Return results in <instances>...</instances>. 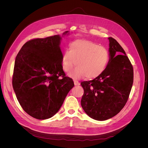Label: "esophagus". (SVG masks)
<instances>
[{"label": "esophagus", "mask_w": 148, "mask_h": 148, "mask_svg": "<svg viewBox=\"0 0 148 148\" xmlns=\"http://www.w3.org/2000/svg\"><path fill=\"white\" fill-rule=\"evenodd\" d=\"M74 84L75 86H78L80 84V83L78 81H77V80H74Z\"/></svg>", "instance_id": "34e87169"}]
</instances>
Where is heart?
Masks as SVG:
<instances>
[{"mask_svg":"<svg viewBox=\"0 0 148 148\" xmlns=\"http://www.w3.org/2000/svg\"><path fill=\"white\" fill-rule=\"evenodd\" d=\"M62 56V66L66 73L78 66L69 76L73 79L96 78L104 72L109 62V53L104 47L88 40H76Z\"/></svg>","mask_w":148,"mask_h":148,"instance_id":"1","label":"heart"}]
</instances>
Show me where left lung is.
Here are the masks:
<instances>
[{"mask_svg": "<svg viewBox=\"0 0 148 148\" xmlns=\"http://www.w3.org/2000/svg\"><path fill=\"white\" fill-rule=\"evenodd\" d=\"M109 41V62L99 77L81 83V105L91 118L106 120L119 113L126 104L133 83V69L125 51L112 38Z\"/></svg>", "mask_w": 148, "mask_h": 148, "instance_id": "obj_1", "label": "left lung"}]
</instances>
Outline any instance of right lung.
<instances>
[{
    "mask_svg": "<svg viewBox=\"0 0 148 148\" xmlns=\"http://www.w3.org/2000/svg\"><path fill=\"white\" fill-rule=\"evenodd\" d=\"M69 34L66 31L62 37ZM62 37L55 35L30 40L16 57L13 90L23 109L36 119L53 117L74 86L62 66Z\"/></svg>",
    "mask_w": 148,
    "mask_h": 148,
    "instance_id": "1",
    "label": "right lung"
}]
</instances>
